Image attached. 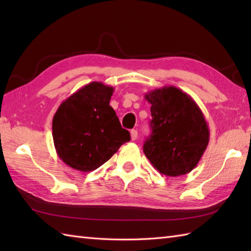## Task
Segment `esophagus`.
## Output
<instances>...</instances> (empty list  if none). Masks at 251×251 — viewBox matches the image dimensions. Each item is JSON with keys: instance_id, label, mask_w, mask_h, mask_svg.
Here are the masks:
<instances>
[{"instance_id": "34e87169", "label": "esophagus", "mask_w": 251, "mask_h": 251, "mask_svg": "<svg viewBox=\"0 0 251 251\" xmlns=\"http://www.w3.org/2000/svg\"><path fill=\"white\" fill-rule=\"evenodd\" d=\"M130 138H131L132 141H135L137 138H138V131L136 129H132L130 131Z\"/></svg>"}]
</instances>
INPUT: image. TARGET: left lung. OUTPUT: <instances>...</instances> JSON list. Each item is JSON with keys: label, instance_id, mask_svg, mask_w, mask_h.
<instances>
[{"label": "left lung", "instance_id": "1", "mask_svg": "<svg viewBox=\"0 0 251 251\" xmlns=\"http://www.w3.org/2000/svg\"><path fill=\"white\" fill-rule=\"evenodd\" d=\"M145 98L151 103L152 115V134L143 146L147 158L169 177L190 173L209 142V129L200 106L175 86L151 90Z\"/></svg>", "mask_w": 251, "mask_h": 251}]
</instances>
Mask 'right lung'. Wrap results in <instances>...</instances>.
Instances as JSON below:
<instances>
[{
    "instance_id": "1",
    "label": "right lung",
    "mask_w": 251,
    "mask_h": 251,
    "mask_svg": "<svg viewBox=\"0 0 251 251\" xmlns=\"http://www.w3.org/2000/svg\"><path fill=\"white\" fill-rule=\"evenodd\" d=\"M114 88L92 82L59 105L52 119V139L58 156L83 173L99 168L130 140L110 105Z\"/></svg>"
}]
</instances>
